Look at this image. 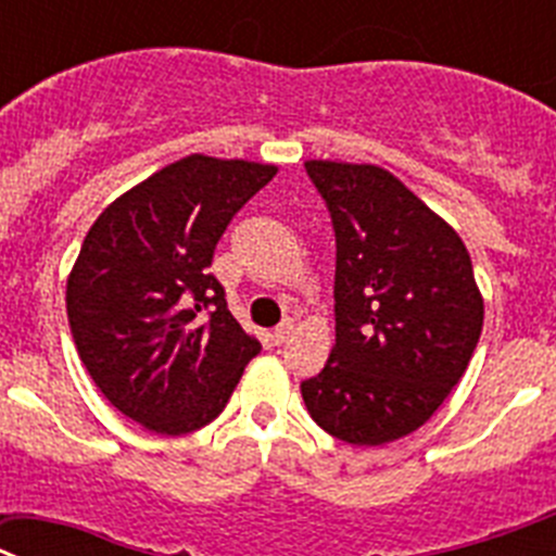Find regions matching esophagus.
I'll use <instances>...</instances> for the list:
<instances>
[{"instance_id": "esophagus-1", "label": "esophagus", "mask_w": 556, "mask_h": 556, "mask_svg": "<svg viewBox=\"0 0 556 556\" xmlns=\"http://www.w3.org/2000/svg\"><path fill=\"white\" fill-rule=\"evenodd\" d=\"M293 329H296V324H293V318H285L282 324H279L277 329H274V343H285V340L290 338V334H293Z\"/></svg>"}]
</instances>
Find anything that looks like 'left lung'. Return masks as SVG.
Returning <instances> with one entry per match:
<instances>
[{"label": "left lung", "instance_id": "left-lung-1", "mask_svg": "<svg viewBox=\"0 0 556 556\" xmlns=\"http://www.w3.org/2000/svg\"><path fill=\"white\" fill-rule=\"evenodd\" d=\"M332 216L334 346L302 399L324 432L382 446L421 429L479 343L484 302L448 222L371 163L307 160Z\"/></svg>", "mask_w": 556, "mask_h": 556}]
</instances>
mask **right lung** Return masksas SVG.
Wrapping results in <instances>:
<instances>
[{
    "mask_svg": "<svg viewBox=\"0 0 556 556\" xmlns=\"http://www.w3.org/2000/svg\"><path fill=\"white\" fill-rule=\"evenodd\" d=\"M274 174L271 163L188 154L110 202L85 235L66 282L74 343L104 399L149 432L213 421L263 349L207 268Z\"/></svg>",
    "mask_w": 556,
    "mask_h": 556,
    "instance_id": "1",
    "label": "right lung"
}]
</instances>
